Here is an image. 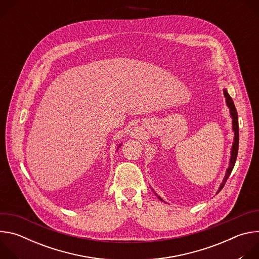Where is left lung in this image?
Masks as SVG:
<instances>
[{
  "instance_id": "left-lung-1",
  "label": "left lung",
  "mask_w": 259,
  "mask_h": 259,
  "mask_svg": "<svg viewBox=\"0 0 259 259\" xmlns=\"http://www.w3.org/2000/svg\"><path fill=\"white\" fill-rule=\"evenodd\" d=\"M224 94H225V97H226V100H227V104H228V106L230 108V113H231V116H232V119H233V130L235 132V138H234V143H233V146H232V153H231L232 156H231V160H230V166H229V168L227 170V173H226V176H225V179H224L223 183L220 184L219 191L223 190V188L225 187V184H226L228 178L230 177V175H231V173H232V171L234 169V166H235V163H236V160H237V156H238V150H239V122H238V113H237V109L235 107V104H234V101H233L232 97L230 96V94L228 93V91L226 89L224 90ZM158 198L160 200H162L159 196H158Z\"/></svg>"
}]
</instances>
